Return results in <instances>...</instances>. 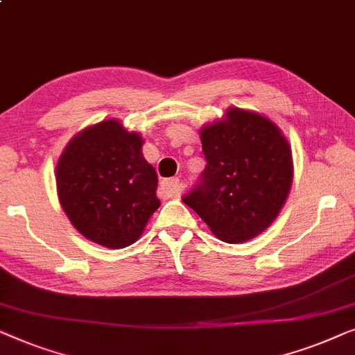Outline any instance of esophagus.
<instances>
[{
  "label": "esophagus",
  "mask_w": 355,
  "mask_h": 355,
  "mask_svg": "<svg viewBox=\"0 0 355 355\" xmlns=\"http://www.w3.org/2000/svg\"><path fill=\"white\" fill-rule=\"evenodd\" d=\"M178 178H167V180H162L161 183V191L166 198H172L175 196L178 193Z\"/></svg>",
  "instance_id": "1"
}]
</instances>
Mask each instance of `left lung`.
Returning a JSON list of instances; mask_svg holds the SVG:
<instances>
[{
	"label": "left lung",
	"instance_id": "8db88e82",
	"mask_svg": "<svg viewBox=\"0 0 355 355\" xmlns=\"http://www.w3.org/2000/svg\"><path fill=\"white\" fill-rule=\"evenodd\" d=\"M206 168L183 202L225 243H244L275 220L293 182L291 149L259 114L228 109L201 130Z\"/></svg>",
	"mask_w": 355,
	"mask_h": 355
}]
</instances>
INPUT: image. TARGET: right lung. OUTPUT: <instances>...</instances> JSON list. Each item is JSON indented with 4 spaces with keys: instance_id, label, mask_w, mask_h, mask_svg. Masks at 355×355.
<instances>
[{
    "instance_id": "add662e5",
    "label": "right lung",
    "mask_w": 355,
    "mask_h": 355,
    "mask_svg": "<svg viewBox=\"0 0 355 355\" xmlns=\"http://www.w3.org/2000/svg\"><path fill=\"white\" fill-rule=\"evenodd\" d=\"M141 146L138 133L111 119L85 128L59 157V201L72 225L89 241L127 248L161 206L157 173L143 157Z\"/></svg>"
}]
</instances>
